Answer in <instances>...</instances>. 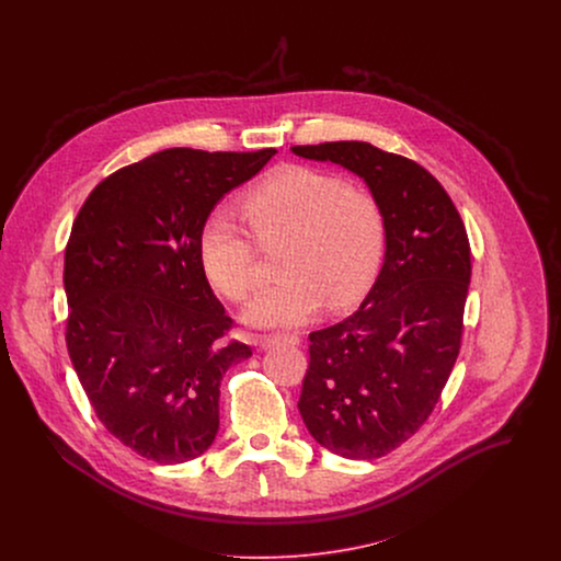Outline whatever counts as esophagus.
<instances>
[{"mask_svg":"<svg viewBox=\"0 0 561 561\" xmlns=\"http://www.w3.org/2000/svg\"><path fill=\"white\" fill-rule=\"evenodd\" d=\"M278 343L298 345L300 339H298L296 334H272V336H259V339H256L259 350H270V347H274V345H278Z\"/></svg>","mask_w":561,"mask_h":561,"instance_id":"obj_1","label":"esophagus"}]
</instances>
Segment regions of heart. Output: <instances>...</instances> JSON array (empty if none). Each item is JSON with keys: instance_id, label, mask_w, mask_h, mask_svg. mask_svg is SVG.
<instances>
[{"instance_id": "b5f03b06", "label": "heart", "mask_w": 561, "mask_h": 561, "mask_svg": "<svg viewBox=\"0 0 561 561\" xmlns=\"http://www.w3.org/2000/svg\"><path fill=\"white\" fill-rule=\"evenodd\" d=\"M259 236L289 233L280 254L285 276L263 289L245 321L259 328L298 325L354 307L374 285L385 256V216L376 198L339 176L307 165H283L254 183L241 201ZM198 254L211 285L243 300L256 285L252 238L229 207L214 209Z\"/></svg>"}]
</instances>
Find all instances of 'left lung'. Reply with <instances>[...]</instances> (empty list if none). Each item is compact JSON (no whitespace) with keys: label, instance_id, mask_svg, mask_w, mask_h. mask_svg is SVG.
<instances>
[{"label":"left lung","instance_id":"left-lung-1","mask_svg":"<svg viewBox=\"0 0 561 561\" xmlns=\"http://www.w3.org/2000/svg\"><path fill=\"white\" fill-rule=\"evenodd\" d=\"M360 176L385 216V261L356 313L309 334L298 401L323 449L374 460L430 416L460 352L471 248L458 209L419 163L369 142L294 147Z\"/></svg>","mask_w":561,"mask_h":561}]
</instances>
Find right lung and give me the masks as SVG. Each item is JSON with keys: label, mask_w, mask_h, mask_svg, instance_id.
Masks as SVG:
<instances>
[{"label": "right lung", "mask_w": 561, "mask_h": 561, "mask_svg": "<svg viewBox=\"0 0 561 561\" xmlns=\"http://www.w3.org/2000/svg\"><path fill=\"white\" fill-rule=\"evenodd\" d=\"M276 149H168L103 179L65 252L67 347L105 430L138 456L181 465L220 427L227 369L252 356L205 276L207 216Z\"/></svg>", "instance_id": "right-lung-1"}]
</instances>
